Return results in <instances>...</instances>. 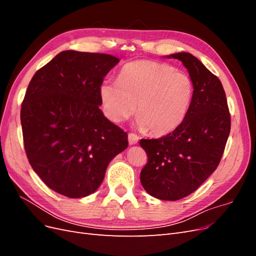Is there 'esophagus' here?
<instances>
[{
  "mask_svg": "<svg viewBox=\"0 0 256 256\" xmlns=\"http://www.w3.org/2000/svg\"><path fill=\"white\" fill-rule=\"evenodd\" d=\"M128 141L130 145H134L138 141V136L136 134H128Z\"/></svg>",
  "mask_w": 256,
  "mask_h": 256,
  "instance_id": "1",
  "label": "esophagus"
}]
</instances>
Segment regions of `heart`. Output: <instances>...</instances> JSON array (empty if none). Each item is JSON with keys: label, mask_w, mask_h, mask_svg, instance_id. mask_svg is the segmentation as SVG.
<instances>
[{"label": "heart", "mask_w": 256, "mask_h": 256, "mask_svg": "<svg viewBox=\"0 0 256 256\" xmlns=\"http://www.w3.org/2000/svg\"><path fill=\"white\" fill-rule=\"evenodd\" d=\"M190 76L166 63L138 60L124 65L118 81L104 80L99 96L106 118L120 124L138 111L136 125L164 136L180 127L191 108Z\"/></svg>", "instance_id": "obj_1"}]
</instances>
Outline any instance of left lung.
Segmentation results:
<instances>
[{"label":"left lung","instance_id":"obj_1","mask_svg":"<svg viewBox=\"0 0 256 256\" xmlns=\"http://www.w3.org/2000/svg\"><path fill=\"white\" fill-rule=\"evenodd\" d=\"M180 60L194 86L191 108L182 125L164 136L145 140L146 166L140 180L152 196L177 200L196 191L219 166L230 130V115L222 83L188 52Z\"/></svg>","mask_w":256,"mask_h":256}]
</instances>
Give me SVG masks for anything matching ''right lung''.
<instances>
[{
	"label": "right lung",
	"mask_w": 256,
	"mask_h": 256,
	"mask_svg": "<svg viewBox=\"0 0 256 256\" xmlns=\"http://www.w3.org/2000/svg\"><path fill=\"white\" fill-rule=\"evenodd\" d=\"M120 60L66 50L37 70L21 106L23 142L30 166L50 189L72 198L102 184L128 134L99 109V86Z\"/></svg>",
	"instance_id": "add662e5"
}]
</instances>
